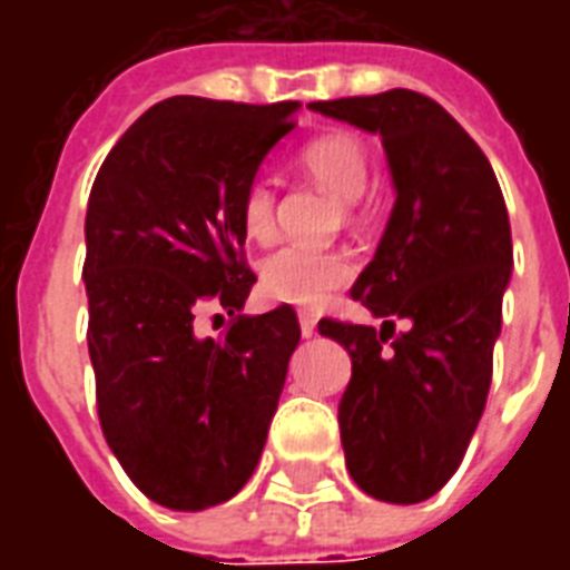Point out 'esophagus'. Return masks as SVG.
Returning a JSON list of instances; mask_svg holds the SVG:
<instances>
[{
	"label": "esophagus",
	"mask_w": 570,
	"mask_h": 570,
	"mask_svg": "<svg viewBox=\"0 0 570 570\" xmlns=\"http://www.w3.org/2000/svg\"><path fill=\"white\" fill-rule=\"evenodd\" d=\"M298 326H302V335H305V338H311V335L317 333V317H314V314H308V311H302V314H298Z\"/></svg>",
	"instance_id": "obj_1"
}]
</instances>
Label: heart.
<instances>
[{"label":"heart","mask_w":570,"mask_h":570,"mask_svg":"<svg viewBox=\"0 0 570 570\" xmlns=\"http://www.w3.org/2000/svg\"><path fill=\"white\" fill-rule=\"evenodd\" d=\"M302 167L317 183L347 204L363 198L370 186V149L351 134H323L311 140L302 155ZM240 225L244 235L256 244L274 237V191L265 179H253L240 195ZM354 277V262L338 249L281 247L262 262V293L274 302L317 308Z\"/></svg>","instance_id":"b5f03b06"}]
</instances>
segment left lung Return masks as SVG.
I'll list each match as a JSON object with an SVG mask.
<instances>
[{"mask_svg":"<svg viewBox=\"0 0 570 570\" xmlns=\"http://www.w3.org/2000/svg\"><path fill=\"white\" fill-rule=\"evenodd\" d=\"M311 109L379 134L396 191L375 256L351 286L382 330L317 323L351 354L338 403L345 464L379 501H428L461 464L489 396L513 272L507 204L489 158L424 94L394 88ZM394 320L410 323L406 334L393 335Z\"/></svg>","mask_w":570,"mask_h":570,"instance_id":"left-lung-1","label":"left lung"}]
</instances>
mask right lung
I'll return each instance as SVG.
<instances>
[{
	"instance_id": "1",
	"label": "right lung",
	"mask_w": 570,
	"mask_h": 570,
	"mask_svg": "<svg viewBox=\"0 0 570 570\" xmlns=\"http://www.w3.org/2000/svg\"><path fill=\"white\" fill-rule=\"evenodd\" d=\"M298 104L170 97L106 155L85 216L88 351L109 449L167 510L235 498L259 464L302 330L289 305L240 314V195L296 128ZM236 321L194 333L209 302Z\"/></svg>"
}]
</instances>
